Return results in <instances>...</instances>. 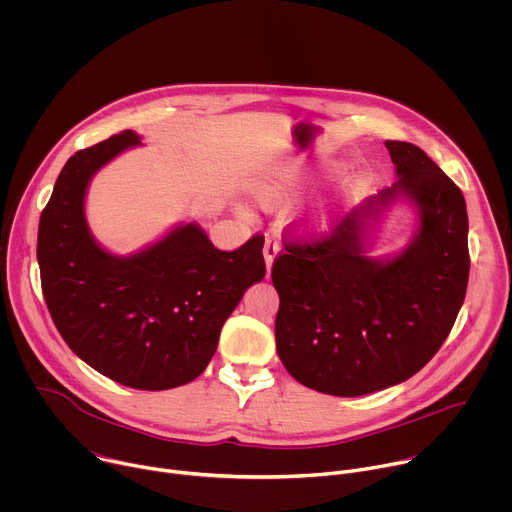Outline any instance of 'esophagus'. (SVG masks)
<instances>
[{
  "label": "esophagus",
  "instance_id": "obj_1",
  "mask_svg": "<svg viewBox=\"0 0 512 512\" xmlns=\"http://www.w3.org/2000/svg\"><path fill=\"white\" fill-rule=\"evenodd\" d=\"M279 253V243L273 241L271 237L265 239V245H263V257H265V265H267V271H271V265H273V259L277 257Z\"/></svg>",
  "mask_w": 512,
  "mask_h": 512
}]
</instances>
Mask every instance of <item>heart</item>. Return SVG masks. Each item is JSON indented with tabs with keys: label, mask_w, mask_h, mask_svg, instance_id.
Returning <instances> with one entry per match:
<instances>
[{
	"label": "heart",
	"mask_w": 512,
	"mask_h": 512,
	"mask_svg": "<svg viewBox=\"0 0 512 512\" xmlns=\"http://www.w3.org/2000/svg\"><path fill=\"white\" fill-rule=\"evenodd\" d=\"M308 174V168H302L298 164L285 166L259 184V198L267 206H283L306 186L310 178Z\"/></svg>",
	"instance_id": "heart-1"
}]
</instances>
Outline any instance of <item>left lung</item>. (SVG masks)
<instances>
[{
	"label": "left lung",
	"mask_w": 512,
	"mask_h": 512,
	"mask_svg": "<svg viewBox=\"0 0 512 512\" xmlns=\"http://www.w3.org/2000/svg\"><path fill=\"white\" fill-rule=\"evenodd\" d=\"M399 180L326 235L291 237L271 267L275 346L298 383L358 397L407 381L448 338L466 298L470 253L462 190L423 150L385 141ZM399 193L422 225L397 258L363 255L361 218Z\"/></svg>",
	"instance_id": "left-lung-1"
}]
</instances>
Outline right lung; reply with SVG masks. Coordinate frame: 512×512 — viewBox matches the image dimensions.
Listing matches in <instances>:
<instances>
[{
  "label": "right lung",
  "instance_id": "add662e5",
  "mask_svg": "<svg viewBox=\"0 0 512 512\" xmlns=\"http://www.w3.org/2000/svg\"><path fill=\"white\" fill-rule=\"evenodd\" d=\"M139 143L125 129L64 164L40 216L38 265L68 348L111 381L164 391L206 369L223 324L247 287L265 277L263 237L221 251L190 223L131 257L101 249L85 221L89 180Z\"/></svg>",
  "mask_w": 512,
  "mask_h": 512
}]
</instances>
